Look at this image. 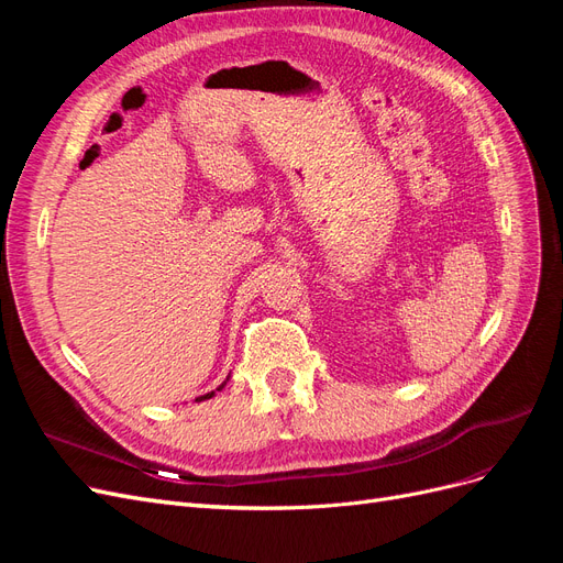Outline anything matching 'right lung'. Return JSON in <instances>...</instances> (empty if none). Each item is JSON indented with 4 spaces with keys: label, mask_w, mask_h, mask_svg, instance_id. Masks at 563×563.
Masks as SVG:
<instances>
[{
    "label": "right lung",
    "mask_w": 563,
    "mask_h": 563,
    "mask_svg": "<svg viewBox=\"0 0 563 563\" xmlns=\"http://www.w3.org/2000/svg\"><path fill=\"white\" fill-rule=\"evenodd\" d=\"M228 380H230V376H228V378H225V383H223V385H220V387H216V391H220V389H223V387H225V385H228ZM216 391H207V395H201V397H197V399H195V401H203V399H211V397H213V395H216Z\"/></svg>",
    "instance_id": "add662e5"
}]
</instances>
